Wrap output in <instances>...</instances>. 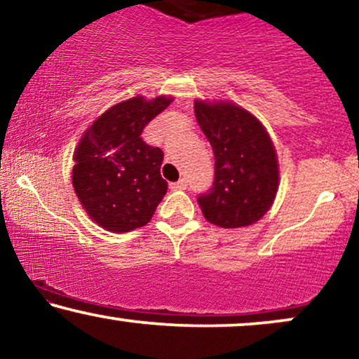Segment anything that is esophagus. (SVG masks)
<instances>
[{
	"label": "esophagus",
	"instance_id": "34e87169",
	"mask_svg": "<svg viewBox=\"0 0 359 359\" xmlns=\"http://www.w3.org/2000/svg\"><path fill=\"white\" fill-rule=\"evenodd\" d=\"M170 189L172 190H185V189H187V180L180 179L179 182H172L170 184Z\"/></svg>",
	"mask_w": 359,
	"mask_h": 359
}]
</instances>
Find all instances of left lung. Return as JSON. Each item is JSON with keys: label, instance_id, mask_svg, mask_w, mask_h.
I'll return each mask as SVG.
<instances>
[{"label": "left lung", "instance_id": "8db88e82", "mask_svg": "<svg viewBox=\"0 0 359 359\" xmlns=\"http://www.w3.org/2000/svg\"><path fill=\"white\" fill-rule=\"evenodd\" d=\"M194 109L215 156L213 187L197 198L203 217L222 229L257 224L278 192L273 140L252 112L233 102L197 99Z\"/></svg>", "mask_w": 359, "mask_h": 359}]
</instances>
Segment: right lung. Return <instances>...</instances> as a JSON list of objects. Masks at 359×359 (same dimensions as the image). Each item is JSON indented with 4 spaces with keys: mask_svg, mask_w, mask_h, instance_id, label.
Listing matches in <instances>:
<instances>
[{
    "mask_svg": "<svg viewBox=\"0 0 359 359\" xmlns=\"http://www.w3.org/2000/svg\"><path fill=\"white\" fill-rule=\"evenodd\" d=\"M172 101L135 96L116 104L86 129L74 149L72 187L86 213L109 232L147 225L164 198V152L140 134Z\"/></svg>",
    "mask_w": 359,
    "mask_h": 359,
    "instance_id": "add662e5",
    "label": "right lung"
}]
</instances>
